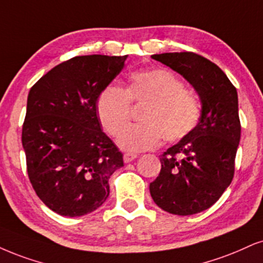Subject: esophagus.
Returning <instances> with one entry per match:
<instances>
[{"mask_svg": "<svg viewBox=\"0 0 263 263\" xmlns=\"http://www.w3.org/2000/svg\"><path fill=\"white\" fill-rule=\"evenodd\" d=\"M137 157H138V155H135V154H124L123 155V161H124L125 163H129V162L134 161Z\"/></svg>", "mask_w": 263, "mask_h": 263, "instance_id": "obj_1", "label": "esophagus"}]
</instances>
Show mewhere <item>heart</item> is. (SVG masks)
<instances>
[{"instance_id":"b5f03b06","label":"heart","mask_w":263,"mask_h":263,"mask_svg":"<svg viewBox=\"0 0 263 263\" xmlns=\"http://www.w3.org/2000/svg\"><path fill=\"white\" fill-rule=\"evenodd\" d=\"M147 103L142 124L128 128L118 139L123 150L137 152L157 147L163 140L178 141L199 124L200 103L185 91V85L167 69H148L129 77L126 89L108 85L96 102L99 121L112 137L124 130L132 115V103Z\"/></svg>"}]
</instances>
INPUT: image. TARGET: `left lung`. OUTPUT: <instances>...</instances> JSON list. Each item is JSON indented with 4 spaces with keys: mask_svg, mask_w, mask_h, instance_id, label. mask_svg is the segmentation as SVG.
Masks as SVG:
<instances>
[{
    "mask_svg": "<svg viewBox=\"0 0 263 263\" xmlns=\"http://www.w3.org/2000/svg\"><path fill=\"white\" fill-rule=\"evenodd\" d=\"M179 73L201 102L199 124L162 155L161 172L150 183L155 203L163 211L189 216L210 209L234 176L240 141L238 92L223 70L193 52L152 56Z\"/></svg>",
    "mask_w": 263,
    "mask_h": 263,
    "instance_id": "1",
    "label": "left lung"
}]
</instances>
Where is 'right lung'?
<instances>
[{"instance_id": "obj_1", "label": "right lung", "mask_w": 263, "mask_h": 263, "mask_svg": "<svg viewBox=\"0 0 263 263\" xmlns=\"http://www.w3.org/2000/svg\"><path fill=\"white\" fill-rule=\"evenodd\" d=\"M125 56L89 54L58 64L31 87L22 142L36 195L61 216L80 217L109 195L123 155L101 129L96 102Z\"/></svg>"}]
</instances>
